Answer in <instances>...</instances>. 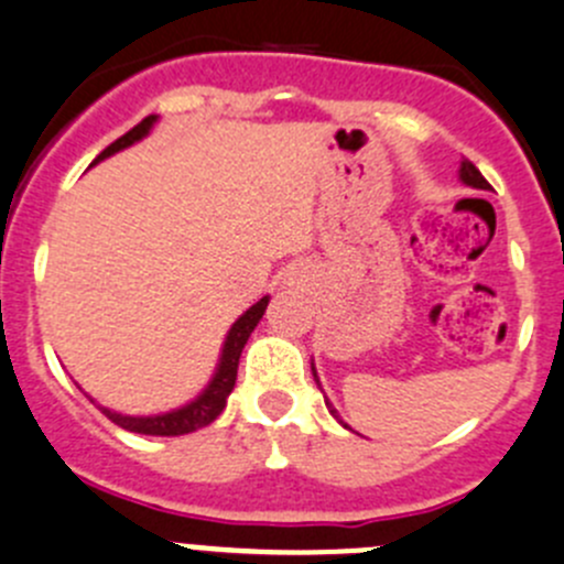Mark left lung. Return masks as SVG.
Wrapping results in <instances>:
<instances>
[{
  "mask_svg": "<svg viewBox=\"0 0 564 564\" xmlns=\"http://www.w3.org/2000/svg\"><path fill=\"white\" fill-rule=\"evenodd\" d=\"M462 181H465L467 186H473V188H489V183L484 181V175L476 170V166H473L470 161L462 163ZM312 370H314V367H312ZM314 378H317V372H314ZM325 403H328V401H325ZM330 414H336L334 409H330Z\"/></svg>",
  "mask_w": 564,
  "mask_h": 564,
  "instance_id": "obj_1",
  "label": "left lung"
}]
</instances>
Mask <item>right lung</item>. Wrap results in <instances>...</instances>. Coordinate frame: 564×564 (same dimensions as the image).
I'll use <instances>...</instances> for the list:
<instances>
[{"mask_svg":"<svg viewBox=\"0 0 564 564\" xmlns=\"http://www.w3.org/2000/svg\"><path fill=\"white\" fill-rule=\"evenodd\" d=\"M152 122H155V116H147V119H141V122L135 124L133 130H128L122 139H116L113 144L105 147V150L99 152L97 161H102V158L113 155V152H119V150H124V147H130L133 141L144 139V135L150 133ZM97 161H94V163H97ZM267 303H270V297H261L256 306L247 308V312L241 314L239 319H236L234 328H230V334H228V339H225L223 359H219L217 376H214V381L208 383V389L199 394L197 401L188 403V406H183V409H177V412L158 414V417H124V414H116V412H110V409H102L105 417L113 420V423L122 425V429L135 431V434H152V436L192 434V431H197V429H203V425L214 423V420L223 414L225 403H228V394L234 392L236 370H239V356H241V350H245L247 339H250L252 328L258 325V319L264 317Z\"/></svg>","mask_w":564,"mask_h":564,"instance_id":"add662e5","label":"right lung"}]
</instances>
